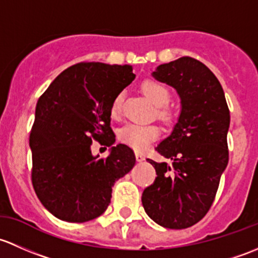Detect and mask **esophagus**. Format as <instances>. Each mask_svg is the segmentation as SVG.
Instances as JSON below:
<instances>
[{
    "label": "esophagus",
    "mask_w": 258,
    "mask_h": 258,
    "mask_svg": "<svg viewBox=\"0 0 258 258\" xmlns=\"http://www.w3.org/2000/svg\"><path fill=\"white\" fill-rule=\"evenodd\" d=\"M135 158H137L138 161H143L145 159L144 155H143V154H140V153H135Z\"/></svg>",
    "instance_id": "1"
}]
</instances>
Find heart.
I'll use <instances>...</instances> for the list:
<instances>
[{
    "label": "heart",
    "instance_id": "heart-1",
    "mask_svg": "<svg viewBox=\"0 0 258 258\" xmlns=\"http://www.w3.org/2000/svg\"><path fill=\"white\" fill-rule=\"evenodd\" d=\"M142 92L145 97L158 107L156 116L160 120L169 123L174 118V113L168 107V103L171 98L170 89L161 82L156 79L149 78L142 83ZM123 110V94L118 93L113 98L110 104V115L113 118H119ZM160 135V129L155 124H140L128 123L119 129L118 139L123 144L128 145L137 151L145 150L154 140H156Z\"/></svg>",
    "mask_w": 258,
    "mask_h": 258
}]
</instances>
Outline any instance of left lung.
<instances>
[{
    "label": "left lung",
    "mask_w": 258,
    "mask_h": 258,
    "mask_svg": "<svg viewBox=\"0 0 258 258\" xmlns=\"http://www.w3.org/2000/svg\"><path fill=\"white\" fill-rule=\"evenodd\" d=\"M154 77L174 87L181 114L155 150L171 160L156 163L155 181L143 191L149 217L168 228H186L204 219L228 163L230 109L221 84L200 60L181 57L156 68Z\"/></svg>",
    "instance_id": "8db88e82"
}]
</instances>
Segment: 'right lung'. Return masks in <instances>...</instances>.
<instances>
[{
    "label": "right lung",
    "instance_id": "right-lung-1",
    "mask_svg": "<svg viewBox=\"0 0 258 258\" xmlns=\"http://www.w3.org/2000/svg\"><path fill=\"white\" fill-rule=\"evenodd\" d=\"M134 78L132 66L81 62L39 97L30 135L31 180L42 205L58 219L86 222L100 216L115 180L135 165L125 144L111 148L105 158L90 151L93 142L114 144L111 100Z\"/></svg>",
    "mask_w": 258,
    "mask_h": 258
}]
</instances>
